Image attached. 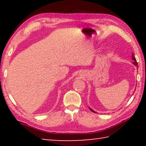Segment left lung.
<instances>
[{
	"label": "left lung",
	"mask_w": 146,
	"mask_h": 146,
	"mask_svg": "<svg viewBox=\"0 0 146 146\" xmlns=\"http://www.w3.org/2000/svg\"><path fill=\"white\" fill-rule=\"evenodd\" d=\"M132 59H133V60H134V61L133 62V64H134L135 66H136V67H137V68H138V64H137V60H136V58H135V56H134V54H133V53H132ZM90 110L91 111L93 112V113H97V112H95V111H93L91 108H90Z\"/></svg>",
	"instance_id": "obj_1"
}]
</instances>
